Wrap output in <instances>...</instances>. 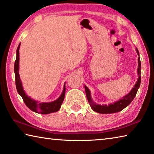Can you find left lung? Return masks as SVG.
<instances>
[{
  "mask_svg": "<svg viewBox=\"0 0 154 154\" xmlns=\"http://www.w3.org/2000/svg\"><path fill=\"white\" fill-rule=\"evenodd\" d=\"M136 51L139 56L138 58V69H137V74H138V79L136 83L134 85V87L132 88V90L130 91L129 93H128L126 95H125L123 98L119 99V100L116 101L113 103L109 104L108 105H99V104H96L92 100V96H91V92L90 90L86 85H84L85 94L89 103L91 108L92 109L93 111L97 112L99 113L103 114H109V113H114L117 112L121 111L123 110L124 108H126L128 105H129L133 99L136 96L137 91L139 90L140 84V70H141V64H140V60L139 58V52L138 49L136 48Z\"/></svg>",
  "mask_w": 154,
  "mask_h": 154,
  "instance_id": "1",
  "label": "left lung"
}]
</instances>
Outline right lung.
Returning <instances> with one entry per match:
<instances>
[{
  "label": "right lung",
  "instance_id": "1",
  "mask_svg": "<svg viewBox=\"0 0 154 154\" xmlns=\"http://www.w3.org/2000/svg\"><path fill=\"white\" fill-rule=\"evenodd\" d=\"M20 48V44L17 47L16 51V60H15L14 64V72L15 76V85H16V89L21 97L23 98L24 103L26 104L28 108L35 113L40 114H49L51 113L57 112L61 107V105L63 102L65 96V83L64 85L63 90L62 92L59 96L58 99L56 100L52 101V102H47V103H39L34 99L31 98L28 96L24 90L22 86V81L20 79V74H19V62H20V55H19V49Z\"/></svg>",
  "mask_w": 154,
  "mask_h": 154
}]
</instances>
